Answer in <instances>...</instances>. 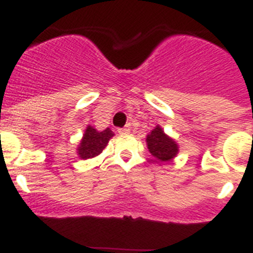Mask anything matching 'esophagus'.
<instances>
[{"mask_svg": "<svg viewBox=\"0 0 253 253\" xmlns=\"http://www.w3.org/2000/svg\"><path fill=\"white\" fill-rule=\"evenodd\" d=\"M120 134H128V133H130V125H125L124 128H120L119 130Z\"/></svg>", "mask_w": 253, "mask_h": 253, "instance_id": "obj_1", "label": "esophagus"}]
</instances>
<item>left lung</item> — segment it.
<instances>
[{
	"mask_svg": "<svg viewBox=\"0 0 253 253\" xmlns=\"http://www.w3.org/2000/svg\"><path fill=\"white\" fill-rule=\"evenodd\" d=\"M146 142L149 153L160 162H169L178 154L177 142L167 135L160 125H156L153 130H151Z\"/></svg>",
	"mask_w": 253,
	"mask_h": 253,
	"instance_id": "obj_1",
	"label": "left lung"
}]
</instances>
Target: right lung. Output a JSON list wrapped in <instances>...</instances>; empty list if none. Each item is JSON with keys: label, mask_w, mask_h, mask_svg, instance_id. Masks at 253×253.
Here are the masks:
<instances>
[{"label": "right lung", "mask_w": 253, "mask_h": 253, "mask_svg": "<svg viewBox=\"0 0 253 253\" xmlns=\"http://www.w3.org/2000/svg\"><path fill=\"white\" fill-rule=\"evenodd\" d=\"M113 137L114 133L110 128L99 131L91 125H87L84 137L80 140V144L77 147L78 157L82 158V160H88V158L99 156Z\"/></svg>", "instance_id": "obj_1"}]
</instances>
